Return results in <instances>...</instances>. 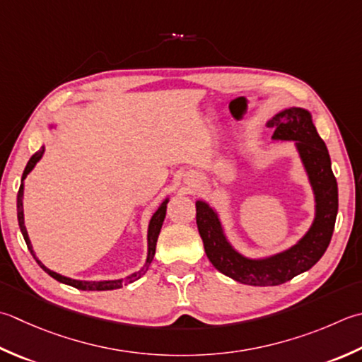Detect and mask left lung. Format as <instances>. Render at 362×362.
<instances>
[{
    "mask_svg": "<svg viewBox=\"0 0 362 362\" xmlns=\"http://www.w3.org/2000/svg\"><path fill=\"white\" fill-rule=\"evenodd\" d=\"M273 138L295 141L315 193V219L298 243L273 257L252 260L238 254L226 240L214 209L196 202V224L209 260L218 272L247 286H279L313 268L327 251L334 230L339 197L337 182L323 139L318 136L313 117L303 108H288L268 120Z\"/></svg>",
    "mask_w": 362,
    "mask_h": 362,
    "instance_id": "8db88e82",
    "label": "left lung"
}]
</instances>
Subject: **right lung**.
Wrapping results in <instances>:
<instances>
[{"label": "right lung", "instance_id": "1", "mask_svg": "<svg viewBox=\"0 0 362 362\" xmlns=\"http://www.w3.org/2000/svg\"><path fill=\"white\" fill-rule=\"evenodd\" d=\"M42 155H44V147L40 148V151L35 152L33 157L30 158V161H28V165L25 168L23 171V175H21V185H20V189H18V194H17V218H18V226H20V230L21 233H23V238L26 242V246L28 250L31 251L33 257L35 259V262L40 265V268L44 272H47L52 278H54L56 281L62 282V284H67V286H72L75 288H80V290H115V288H120L125 284H130V282H134L136 279H139L141 276H143L146 272L148 265H151V262L155 256V247H157V240H158V235H160V230H161V226H163V221H165V216H166V204H168V199L163 202L158 210L155 211L153 216L151 218V223H148V232H147V243H148V252H147V260H146V265L141 268L139 272L133 273L132 276H129L127 279H117V281H75V279H70V278H66V276H61L58 273H54L52 270H48V268L42 264V262L35 257V254L33 251V246H31V242H30V237H28V232H26V228H25V219H23V180L26 179V175L30 174L33 171V168L35 166V163H37Z\"/></svg>", "mask_w": 362, "mask_h": 362}]
</instances>
